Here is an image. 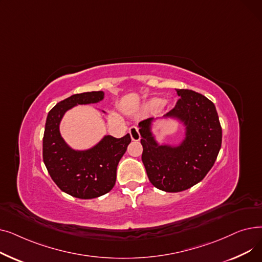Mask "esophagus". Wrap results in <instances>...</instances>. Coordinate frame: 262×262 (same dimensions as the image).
Wrapping results in <instances>:
<instances>
[{"instance_id":"1","label":"esophagus","mask_w":262,"mask_h":262,"mask_svg":"<svg viewBox=\"0 0 262 262\" xmlns=\"http://www.w3.org/2000/svg\"><path fill=\"white\" fill-rule=\"evenodd\" d=\"M128 133L130 135V138L133 141H139L141 139V136L139 133V128L137 126H132L128 129Z\"/></svg>"}]
</instances>
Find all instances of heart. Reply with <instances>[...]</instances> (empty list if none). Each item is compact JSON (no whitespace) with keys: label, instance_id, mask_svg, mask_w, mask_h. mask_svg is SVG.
<instances>
[{"label":"heart","instance_id":"obj_1","mask_svg":"<svg viewBox=\"0 0 262 262\" xmlns=\"http://www.w3.org/2000/svg\"><path fill=\"white\" fill-rule=\"evenodd\" d=\"M163 104H164V101L161 99H152L145 104L144 108L146 110H148V112H152V110H156V109L160 108Z\"/></svg>","mask_w":262,"mask_h":262}]
</instances>
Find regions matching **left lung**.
Masks as SVG:
<instances>
[{"mask_svg":"<svg viewBox=\"0 0 262 262\" xmlns=\"http://www.w3.org/2000/svg\"><path fill=\"white\" fill-rule=\"evenodd\" d=\"M175 107L163 118L180 121L185 138L178 145L159 144L152 133L155 120L139 123L143 146L142 162L149 182L166 192H181L200 183L217 157L222 144V128L214 104L193 90L176 89Z\"/></svg>","mask_w":262,"mask_h":262,"instance_id":"obj_1","label":"left lung"}]
</instances>
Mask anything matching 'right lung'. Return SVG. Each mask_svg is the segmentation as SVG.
Listing matches in <instances>:
<instances>
[{
	"instance_id": "add662e5",
	"label": "right lung",
	"mask_w": 262,
	"mask_h": 262,
	"mask_svg": "<svg viewBox=\"0 0 262 262\" xmlns=\"http://www.w3.org/2000/svg\"><path fill=\"white\" fill-rule=\"evenodd\" d=\"M103 99V91L73 94L55 105L47 118L42 144L43 162L58 188L77 199L99 198L114 188L118 163L132 141L127 134L119 139L104 136L98 144L84 150L74 149L66 143L59 130L66 112L76 105L95 104Z\"/></svg>"
}]
</instances>
